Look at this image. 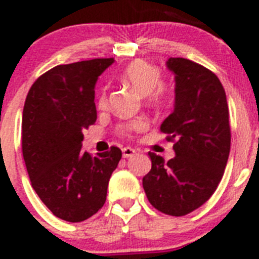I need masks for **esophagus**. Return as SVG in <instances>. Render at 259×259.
<instances>
[{
    "mask_svg": "<svg viewBox=\"0 0 259 259\" xmlns=\"http://www.w3.org/2000/svg\"><path fill=\"white\" fill-rule=\"evenodd\" d=\"M122 153H123V157L124 158H131L136 154V150L132 149V148H130V146H125V148H123L122 149Z\"/></svg>",
    "mask_w": 259,
    "mask_h": 259,
    "instance_id": "obj_1",
    "label": "esophagus"
}]
</instances>
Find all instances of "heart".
<instances>
[{
    "mask_svg": "<svg viewBox=\"0 0 259 259\" xmlns=\"http://www.w3.org/2000/svg\"><path fill=\"white\" fill-rule=\"evenodd\" d=\"M122 79L131 84L140 95H145L146 101L150 104H161L168 96V85L161 80V71L157 66L149 62L137 59L131 62L123 70ZM97 106L105 109L107 106L106 89H102L97 98ZM144 119H134L118 125V132L123 136H132L134 134L143 132L146 128Z\"/></svg>",
    "mask_w": 259,
    "mask_h": 259,
    "instance_id": "1",
    "label": "heart"
}]
</instances>
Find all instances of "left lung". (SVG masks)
Wrapping results in <instances>:
<instances>
[{
  "mask_svg": "<svg viewBox=\"0 0 259 259\" xmlns=\"http://www.w3.org/2000/svg\"><path fill=\"white\" fill-rule=\"evenodd\" d=\"M175 74V109L161 131L174 143L168 162L149 152L152 170L144 176L146 197L158 211L183 217L198 209L218 188L231 149L226 92L209 68L185 58H170Z\"/></svg>",
  "mask_w": 259,
  "mask_h": 259,
  "instance_id": "left-lung-1",
  "label": "left lung"
}]
</instances>
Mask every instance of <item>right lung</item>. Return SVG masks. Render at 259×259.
<instances>
[{"label":"right lung","instance_id":"1","mask_svg":"<svg viewBox=\"0 0 259 259\" xmlns=\"http://www.w3.org/2000/svg\"><path fill=\"white\" fill-rule=\"evenodd\" d=\"M114 58L59 65L38 76L22 116L27 172L45 206L66 222H83L104 206L110 176L122 150L93 157L81 149L83 131L95 124V84Z\"/></svg>","mask_w":259,"mask_h":259}]
</instances>
